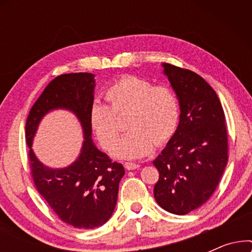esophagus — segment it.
Returning <instances> with one entry per match:
<instances>
[{"label": "esophagus", "mask_w": 252, "mask_h": 252, "mask_svg": "<svg viewBox=\"0 0 252 252\" xmlns=\"http://www.w3.org/2000/svg\"><path fill=\"white\" fill-rule=\"evenodd\" d=\"M124 166H125L126 170H136V168L140 167V165H137L135 163H129V161H127V163L124 164Z\"/></svg>", "instance_id": "esophagus-1"}]
</instances>
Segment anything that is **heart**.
I'll list each match as a JSON object with an SVG mask.
<instances>
[{"label":"heart","mask_w":252,"mask_h":252,"mask_svg":"<svg viewBox=\"0 0 252 252\" xmlns=\"http://www.w3.org/2000/svg\"><path fill=\"white\" fill-rule=\"evenodd\" d=\"M105 104L95 99L89 110V123L101 146L110 149L119 133L115 113L129 110L130 129L117 141L112 155L120 159H137L174 135L180 120L177 95L166 86H154L137 77H124L106 89Z\"/></svg>","instance_id":"heart-1"}]
</instances>
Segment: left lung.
Masks as SVG:
<instances>
[{
	"mask_svg": "<svg viewBox=\"0 0 252 252\" xmlns=\"http://www.w3.org/2000/svg\"><path fill=\"white\" fill-rule=\"evenodd\" d=\"M161 66L180 104V120L153 161L159 172L154 195L167 212L184 216L208 201L225 170V113L216 92L201 75L167 63Z\"/></svg>",
	"mask_w": 252,
	"mask_h": 252,
	"instance_id": "obj_1",
	"label": "left lung"
}]
</instances>
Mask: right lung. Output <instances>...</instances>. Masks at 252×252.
<instances>
[{
  "label": "right lung",
  "instance_id": "1",
  "mask_svg": "<svg viewBox=\"0 0 252 252\" xmlns=\"http://www.w3.org/2000/svg\"><path fill=\"white\" fill-rule=\"evenodd\" d=\"M95 74L70 73L55 78L31 109L26 120L30 166L37 191L64 222L75 228L93 229L112 216L123 165L112 163L92 139L89 110L94 102ZM55 109H66L77 117L84 141L81 154L68 167L54 169L40 162L32 149L43 117Z\"/></svg>",
  "mask_w": 252,
  "mask_h": 252
}]
</instances>
